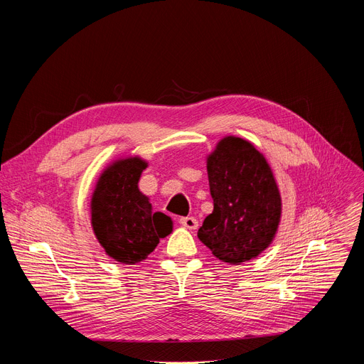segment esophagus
Segmentation results:
<instances>
[{
    "label": "esophagus",
    "mask_w": 364,
    "mask_h": 364,
    "mask_svg": "<svg viewBox=\"0 0 364 364\" xmlns=\"http://www.w3.org/2000/svg\"><path fill=\"white\" fill-rule=\"evenodd\" d=\"M180 224H181L183 227L188 228V230H196L198 225H199V223H198V220H196L195 217H183V218L180 220Z\"/></svg>",
    "instance_id": "obj_1"
}]
</instances>
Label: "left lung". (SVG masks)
I'll return each mask as SVG.
<instances>
[{
	"mask_svg": "<svg viewBox=\"0 0 364 364\" xmlns=\"http://www.w3.org/2000/svg\"><path fill=\"white\" fill-rule=\"evenodd\" d=\"M214 211L199 240L223 262L239 265L269 247L282 220V196L270 164L245 139L227 136L206 156Z\"/></svg>",
	"mask_w": 364,
	"mask_h": 364,
	"instance_id": "obj_1",
	"label": "left lung"
}]
</instances>
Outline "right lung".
<instances>
[{
    "label": "right lung",
    "mask_w": 364,
    "mask_h": 364,
    "mask_svg": "<svg viewBox=\"0 0 364 364\" xmlns=\"http://www.w3.org/2000/svg\"><path fill=\"white\" fill-rule=\"evenodd\" d=\"M147 165L139 155L112 161L95 181L90 200L95 239L107 257L127 265L146 259L174 228L168 215L153 213L149 196L140 192Z\"/></svg>",
    "instance_id": "add662e5"
}]
</instances>
